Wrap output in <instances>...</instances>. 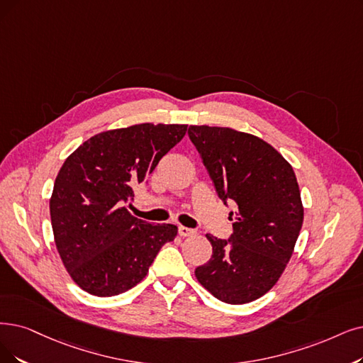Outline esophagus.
<instances>
[{"label": "esophagus", "mask_w": 363, "mask_h": 363, "mask_svg": "<svg viewBox=\"0 0 363 363\" xmlns=\"http://www.w3.org/2000/svg\"><path fill=\"white\" fill-rule=\"evenodd\" d=\"M179 234L182 237H191V235H195L196 230L192 229V228H187V226H180L179 228Z\"/></svg>", "instance_id": "1"}]
</instances>
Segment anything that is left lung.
<instances>
[{
  "mask_svg": "<svg viewBox=\"0 0 363 363\" xmlns=\"http://www.w3.org/2000/svg\"><path fill=\"white\" fill-rule=\"evenodd\" d=\"M216 192L230 211L229 240L207 234L213 255L198 281L232 306L252 302L279 281L302 228L303 207L292 165L271 144L220 126H189Z\"/></svg>",
  "mask_w": 363,
  "mask_h": 363,
  "instance_id": "1",
  "label": "left lung"
}]
</instances>
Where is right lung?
<instances>
[{"label": "right lung", "instance_id": "1", "mask_svg": "<svg viewBox=\"0 0 363 363\" xmlns=\"http://www.w3.org/2000/svg\"><path fill=\"white\" fill-rule=\"evenodd\" d=\"M187 125L140 123L91 137L60 169L50 198L57 253L84 292L114 296L146 277L177 226L128 211L134 189L184 137Z\"/></svg>", "mask_w": 363, "mask_h": 363}]
</instances>
